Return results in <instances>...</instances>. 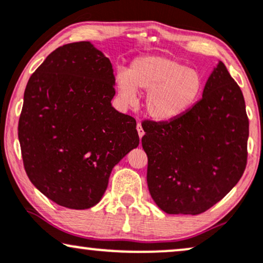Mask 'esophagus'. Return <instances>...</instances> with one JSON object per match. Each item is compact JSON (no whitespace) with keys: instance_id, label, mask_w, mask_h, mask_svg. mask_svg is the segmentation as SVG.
<instances>
[{"instance_id":"obj_1","label":"esophagus","mask_w":263,"mask_h":263,"mask_svg":"<svg viewBox=\"0 0 263 263\" xmlns=\"http://www.w3.org/2000/svg\"><path fill=\"white\" fill-rule=\"evenodd\" d=\"M137 131H138V136H139V138H142L143 136H144V129H143V127H142V125H141V122H137Z\"/></svg>"}]
</instances>
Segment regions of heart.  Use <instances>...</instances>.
<instances>
[{
  "label": "heart",
  "mask_w": 263,
  "mask_h": 263,
  "mask_svg": "<svg viewBox=\"0 0 263 263\" xmlns=\"http://www.w3.org/2000/svg\"><path fill=\"white\" fill-rule=\"evenodd\" d=\"M203 77L183 62L159 55L137 58L128 72L117 77V87L125 103L136 102V90L148 91L144 107L155 120L170 121L187 111L203 92Z\"/></svg>",
  "instance_id": "1"
}]
</instances>
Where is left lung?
Here are the masks:
<instances>
[{
    "label": "left lung",
    "instance_id": "1",
    "mask_svg": "<svg viewBox=\"0 0 263 263\" xmlns=\"http://www.w3.org/2000/svg\"><path fill=\"white\" fill-rule=\"evenodd\" d=\"M142 127L149 192L168 214L204 213L246 171L249 119L240 87L222 62L194 107L166 122L144 120Z\"/></svg>",
    "mask_w": 263,
    "mask_h": 263
}]
</instances>
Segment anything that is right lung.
<instances>
[{"mask_svg": "<svg viewBox=\"0 0 263 263\" xmlns=\"http://www.w3.org/2000/svg\"><path fill=\"white\" fill-rule=\"evenodd\" d=\"M114 83L109 59L89 42L55 49L30 77L17 125L24 168L59 205H95L139 144L136 119L111 107Z\"/></svg>", "mask_w": 263, "mask_h": 263, "instance_id": "add662e5", "label": "right lung"}]
</instances>
